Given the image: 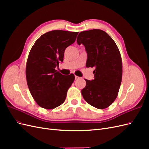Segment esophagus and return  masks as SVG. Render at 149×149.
<instances>
[{
    "label": "esophagus",
    "mask_w": 149,
    "mask_h": 149,
    "mask_svg": "<svg viewBox=\"0 0 149 149\" xmlns=\"http://www.w3.org/2000/svg\"><path fill=\"white\" fill-rule=\"evenodd\" d=\"M79 79V77H78V76H75V79L76 80V79Z\"/></svg>",
    "instance_id": "obj_1"
}]
</instances>
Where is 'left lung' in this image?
Returning a JSON list of instances; mask_svg holds the SVG:
<instances>
[{
	"label": "left lung",
	"instance_id": "left-lung-1",
	"mask_svg": "<svg viewBox=\"0 0 149 149\" xmlns=\"http://www.w3.org/2000/svg\"><path fill=\"white\" fill-rule=\"evenodd\" d=\"M77 43L85 47L88 55L86 66L95 67L94 79H85L83 97L97 109H105L115 101L121 84L123 63L119 48L113 39L100 29L80 32Z\"/></svg>",
	"mask_w": 149,
	"mask_h": 149
}]
</instances>
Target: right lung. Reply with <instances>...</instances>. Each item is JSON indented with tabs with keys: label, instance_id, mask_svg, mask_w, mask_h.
Masks as SVG:
<instances>
[{
	"label": "right lung",
	"instance_id": "add662e5",
	"mask_svg": "<svg viewBox=\"0 0 149 149\" xmlns=\"http://www.w3.org/2000/svg\"><path fill=\"white\" fill-rule=\"evenodd\" d=\"M78 32L52 30L42 35L29 53L26 78L29 91L37 104L52 109L64 102L74 75L65 76L55 70L63 61L65 49L73 44Z\"/></svg>",
	"mask_w": 149,
	"mask_h": 149
}]
</instances>
